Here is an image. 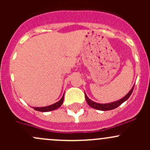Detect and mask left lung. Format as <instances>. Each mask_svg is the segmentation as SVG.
Returning a JSON list of instances; mask_svg holds the SVG:
<instances>
[{"mask_svg":"<svg viewBox=\"0 0 150 150\" xmlns=\"http://www.w3.org/2000/svg\"><path fill=\"white\" fill-rule=\"evenodd\" d=\"M134 86H133L132 88L130 90V91L125 95L124 97H122V99H119V100L115 101V102H111V103H107V104H100V103H96V102H93V101L91 100L88 96L86 95V93H85V98H86V100L88 104L90 107H91L92 108H94L96 110H102V111H107V110H114V109L117 108V107L122 104L124 102L127 100L128 98L130 97V96L132 93L133 90H134Z\"/></svg>","mask_w":150,"mask_h":150,"instance_id":"1","label":"left lung"}]
</instances>
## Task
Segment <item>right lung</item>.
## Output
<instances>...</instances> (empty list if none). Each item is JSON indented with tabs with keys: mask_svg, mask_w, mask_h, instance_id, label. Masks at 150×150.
<instances>
[{
	"mask_svg": "<svg viewBox=\"0 0 150 150\" xmlns=\"http://www.w3.org/2000/svg\"><path fill=\"white\" fill-rule=\"evenodd\" d=\"M64 93L63 94L62 97V99H60L59 102L51 104V105L46 106V107H33V108H34L35 110H36V111H39V112H50V111H52V110H57V109H58L59 107H61L63 101H64Z\"/></svg>",
	"mask_w": 150,
	"mask_h": 150,
	"instance_id": "add662e5",
	"label": "right lung"
}]
</instances>
